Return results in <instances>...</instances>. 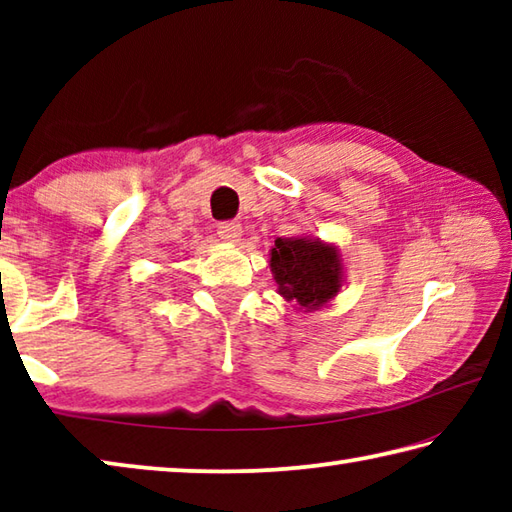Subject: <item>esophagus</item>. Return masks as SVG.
<instances>
[{
    "label": "esophagus",
    "instance_id": "1",
    "mask_svg": "<svg viewBox=\"0 0 512 512\" xmlns=\"http://www.w3.org/2000/svg\"><path fill=\"white\" fill-rule=\"evenodd\" d=\"M241 232H244V228H241L239 221H223V223H219V237L223 241H228V244H237V241L241 239Z\"/></svg>",
    "mask_w": 512,
    "mask_h": 512
}]
</instances>
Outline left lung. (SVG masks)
I'll use <instances>...</instances> for the list:
<instances>
[{"label": "left lung", "instance_id": "obj_1", "mask_svg": "<svg viewBox=\"0 0 512 512\" xmlns=\"http://www.w3.org/2000/svg\"><path fill=\"white\" fill-rule=\"evenodd\" d=\"M271 271L277 293L300 309L325 307L343 287L339 248L316 237H277L271 248Z\"/></svg>", "mask_w": 512, "mask_h": 512}]
</instances>
